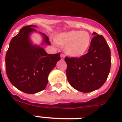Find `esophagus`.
<instances>
[{"label": "esophagus", "mask_w": 122, "mask_h": 122, "mask_svg": "<svg viewBox=\"0 0 122 122\" xmlns=\"http://www.w3.org/2000/svg\"><path fill=\"white\" fill-rule=\"evenodd\" d=\"M65 56L64 54H61V59H62V60H63V59H65Z\"/></svg>", "instance_id": "34e87169"}]
</instances>
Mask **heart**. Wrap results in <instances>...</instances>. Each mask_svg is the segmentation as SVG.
Here are the masks:
<instances>
[{"label": "heart", "mask_w": 122, "mask_h": 122, "mask_svg": "<svg viewBox=\"0 0 122 122\" xmlns=\"http://www.w3.org/2000/svg\"><path fill=\"white\" fill-rule=\"evenodd\" d=\"M56 44L65 47L66 54L74 57H80L87 52L91 46V38L86 31L72 30L61 33L55 38Z\"/></svg>", "instance_id": "heart-1"}]
</instances>
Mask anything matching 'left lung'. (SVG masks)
<instances>
[{
	"label": "left lung",
	"mask_w": 122,
	"mask_h": 122,
	"mask_svg": "<svg viewBox=\"0 0 122 122\" xmlns=\"http://www.w3.org/2000/svg\"><path fill=\"white\" fill-rule=\"evenodd\" d=\"M95 35L86 54L80 57H65L66 73L71 86L82 92L99 89L106 81L111 68V52L101 35Z\"/></svg>",
	"instance_id": "1"
}]
</instances>
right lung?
<instances>
[{"mask_svg": "<svg viewBox=\"0 0 122 122\" xmlns=\"http://www.w3.org/2000/svg\"><path fill=\"white\" fill-rule=\"evenodd\" d=\"M34 25L24 26L11 39L5 55V71L10 83L26 94L43 91L47 85L48 75L61 59L60 53L48 54L41 46L32 45L30 34ZM44 42L51 44L44 33Z\"/></svg>", "mask_w": 122, "mask_h": 122, "instance_id": "obj_1", "label": "right lung"}]
</instances>
